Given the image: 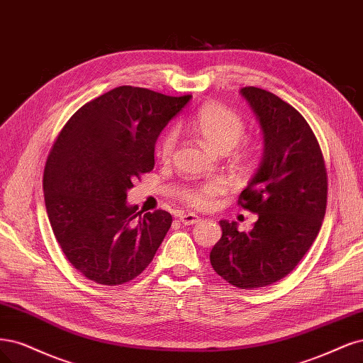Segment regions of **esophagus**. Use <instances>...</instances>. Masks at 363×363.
I'll return each mask as SVG.
<instances>
[{"instance_id":"obj_1","label":"esophagus","mask_w":363,"mask_h":363,"mask_svg":"<svg viewBox=\"0 0 363 363\" xmlns=\"http://www.w3.org/2000/svg\"><path fill=\"white\" fill-rule=\"evenodd\" d=\"M179 220L182 221L184 225H194V223H197L199 220V216H196V214H191V213H189V214H181L179 216Z\"/></svg>"}]
</instances>
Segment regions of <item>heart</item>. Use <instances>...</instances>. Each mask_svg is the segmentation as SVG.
I'll return each instance as SVG.
<instances>
[{"label": "heart", "instance_id": "1", "mask_svg": "<svg viewBox=\"0 0 363 363\" xmlns=\"http://www.w3.org/2000/svg\"><path fill=\"white\" fill-rule=\"evenodd\" d=\"M194 135L217 154H226L235 146L244 135L245 125L240 116L218 102H209L197 111L189 123ZM174 146H177V134L167 133L162 137L158 146V157L161 161H170ZM221 191V185L209 182L201 186H193L181 193L184 201L194 208H206L211 205L213 197Z\"/></svg>", "mask_w": 363, "mask_h": 363}]
</instances>
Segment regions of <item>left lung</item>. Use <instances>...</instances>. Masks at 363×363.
I'll return each mask as SVG.
<instances>
[{
    "instance_id": "8db88e82",
    "label": "left lung",
    "mask_w": 363,
    "mask_h": 363,
    "mask_svg": "<svg viewBox=\"0 0 363 363\" xmlns=\"http://www.w3.org/2000/svg\"><path fill=\"white\" fill-rule=\"evenodd\" d=\"M259 122L264 150L240 205L258 220L249 232L220 220L221 238L209 253L218 276L241 289L285 277L317 238L327 203V173L320 145L305 118L273 93L244 87Z\"/></svg>"
}]
</instances>
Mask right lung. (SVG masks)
Segmentation results:
<instances>
[{
    "label": "right lung",
    "mask_w": 363,
    "mask_h": 363,
    "mask_svg": "<svg viewBox=\"0 0 363 363\" xmlns=\"http://www.w3.org/2000/svg\"><path fill=\"white\" fill-rule=\"evenodd\" d=\"M190 99L121 86L83 105L58 134L43 173L46 213L69 262L93 282H130L170 229L167 211L142 216L126 193L154 169L157 138Z\"/></svg>",
    "instance_id": "right-lung-1"
}]
</instances>
